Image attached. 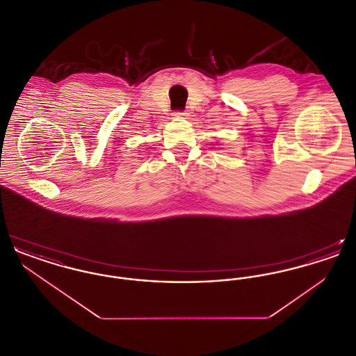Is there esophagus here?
Segmentation results:
<instances>
[{
	"label": "esophagus",
	"instance_id": "obj_1",
	"mask_svg": "<svg viewBox=\"0 0 356 356\" xmlns=\"http://www.w3.org/2000/svg\"><path fill=\"white\" fill-rule=\"evenodd\" d=\"M173 115H175L176 118H181V119H184L186 116V111H176Z\"/></svg>",
	"mask_w": 356,
	"mask_h": 356
}]
</instances>
